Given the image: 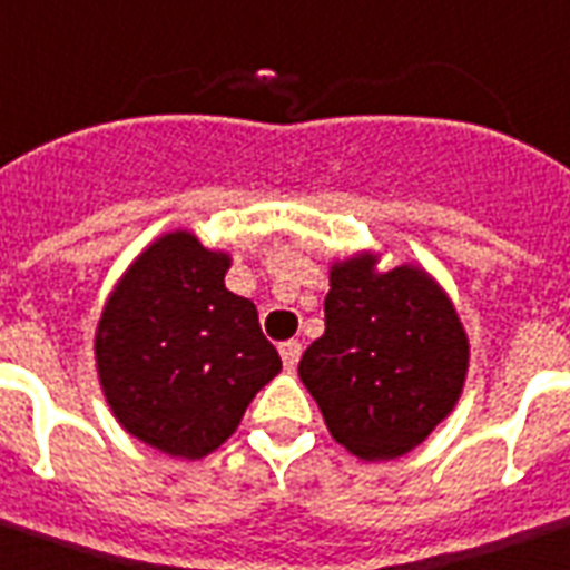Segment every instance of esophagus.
I'll list each match as a JSON object with an SVG mask.
<instances>
[{
    "label": "esophagus",
    "mask_w": 570,
    "mask_h": 570,
    "mask_svg": "<svg viewBox=\"0 0 570 570\" xmlns=\"http://www.w3.org/2000/svg\"><path fill=\"white\" fill-rule=\"evenodd\" d=\"M281 358H284L286 371H293L295 364H298V358H302V343L298 341L281 343Z\"/></svg>",
    "instance_id": "esophagus-1"
}]
</instances>
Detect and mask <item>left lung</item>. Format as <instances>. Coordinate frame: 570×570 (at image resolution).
I'll list each match as a JSON object with an SVG mask.
<instances>
[{"label":"left lung","instance_id":"obj_1","mask_svg":"<svg viewBox=\"0 0 570 570\" xmlns=\"http://www.w3.org/2000/svg\"><path fill=\"white\" fill-rule=\"evenodd\" d=\"M373 266L362 254L332 268L325 334L304 350L298 376L343 449L391 460L454 410L469 341L449 295L421 268Z\"/></svg>","mask_w":570,"mask_h":570}]
</instances>
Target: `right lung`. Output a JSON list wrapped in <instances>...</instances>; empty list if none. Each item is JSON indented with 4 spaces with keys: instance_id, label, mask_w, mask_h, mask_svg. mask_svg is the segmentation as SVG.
Returning a JSON list of instances; mask_svg holds the SVG:
<instances>
[{
    "instance_id": "right-lung-1",
    "label": "right lung",
    "mask_w": 570,
    "mask_h": 570,
    "mask_svg": "<svg viewBox=\"0 0 570 570\" xmlns=\"http://www.w3.org/2000/svg\"><path fill=\"white\" fill-rule=\"evenodd\" d=\"M227 254L179 229L146 247L104 307L95 358L112 415L169 458H206L281 373L250 298L229 293Z\"/></svg>"
}]
</instances>
